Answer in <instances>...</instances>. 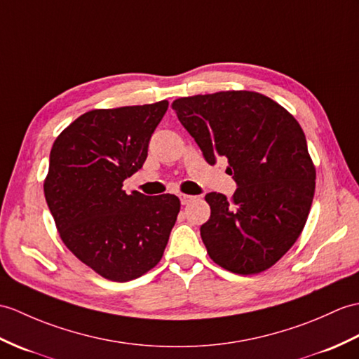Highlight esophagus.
<instances>
[{
  "mask_svg": "<svg viewBox=\"0 0 359 359\" xmlns=\"http://www.w3.org/2000/svg\"><path fill=\"white\" fill-rule=\"evenodd\" d=\"M179 197H180L182 205H188V203H191V202H193V200L196 198L194 196H188V194H180Z\"/></svg>",
  "mask_w": 359,
  "mask_h": 359,
  "instance_id": "1",
  "label": "esophagus"
}]
</instances>
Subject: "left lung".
Masks as SVG:
<instances>
[{
  "instance_id": "1",
  "label": "left lung",
  "mask_w": 359,
  "mask_h": 359,
  "mask_svg": "<svg viewBox=\"0 0 359 359\" xmlns=\"http://www.w3.org/2000/svg\"><path fill=\"white\" fill-rule=\"evenodd\" d=\"M205 161L228 159L237 189L210 193L211 217L200 228L206 251L234 273H258L302 234L315 193V166L299 123L255 91H219L172 102Z\"/></svg>"
}]
</instances>
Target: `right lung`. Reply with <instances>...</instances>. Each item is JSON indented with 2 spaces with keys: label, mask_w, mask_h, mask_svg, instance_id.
<instances>
[{
  "label": "right lung",
  "mask_w": 359,
  "mask_h": 359,
  "mask_svg": "<svg viewBox=\"0 0 359 359\" xmlns=\"http://www.w3.org/2000/svg\"><path fill=\"white\" fill-rule=\"evenodd\" d=\"M168 101L91 110L50 151L44 194L64 245L101 277L130 281L161 262L177 220L174 194L122 189L142 168Z\"/></svg>",
  "instance_id": "add662e5"
}]
</instances>
